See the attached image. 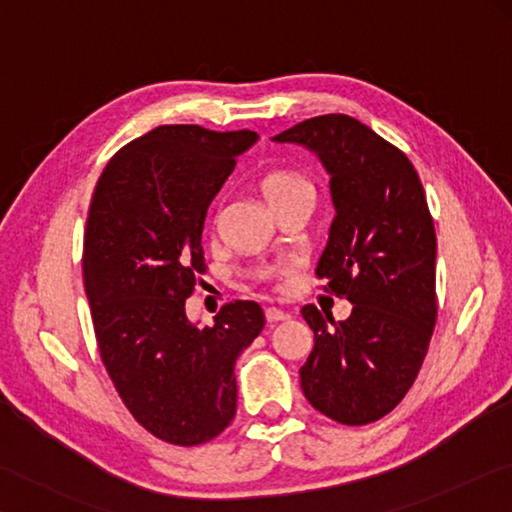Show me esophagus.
Here are the masks:
<instances>
[{"label":"esophagus","instance_id":"34e87169","mask_svg":"<svg viewBox=\"0 0 512 512\" xmlns=\"http://www.w3.org/2000/svg\"><path fill=\"white\" fill-rule=\"evenodd\" d=\"M265 317H267V321H270V324H279V321L290 319L288 312H283L281 308H267L265 310Z\"/></svg>","mask_w":512,"mask_h":512}]
</instances>
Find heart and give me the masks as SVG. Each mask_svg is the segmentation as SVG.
<instances>
[{
  "instance_id": "1",
  "label": "heart",
  "mask_w": 512,
  "mask_h": 512,
  "mask_svg": "<svg viewBox=\"0 0 512 512\" xmlns=\"http://www.w3.org/2000/svg\"><path fill=\"white\" fill-rule=\"evenodd\" d=\"M310 184L306 182V177H301L299 173L288 168H274L270 173H265L261 179V193L270 204L283 200L297 191H306Z\"/></svg>"
}]
</instances>
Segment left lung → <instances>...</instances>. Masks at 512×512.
Wrapping results in <instances>:
<instances>
[{"label":"left lung","mask_w":512,"mask_h":512,"mask_svg":"<svg viewBox=\"0 0 512 512\" xmlns=\"http://www.w3.org/2000/svg\"><path fill=\"white\" fill-rule=\"evenodd\" d=\"M272 141L306 146L328 170L337 215L317 276L353 303L344 321L301 308L315 333L303 396L342 425L375 423L407 396L436 326V231L423 184L405 152L346 114L301 121Z\"/></svg>","instance_id":"1"}]
</instances>
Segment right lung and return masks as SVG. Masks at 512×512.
Returning <instances> with one entry per match:
<instances>
[{"instance_id": "1", "label": "right lung", "mask_w": 512, "mask_h": 512, "mask_svg": "<svg viewBox=\"0 0 512 512\" xmlns=\"http://www.w3.org/2000/svg\"><path fill=\"white\" fill-rule=\"evenodd\" d=\"M256 132L159 125L107 161L94 186L83 279L105 371L134 420L161 441H211L236 416L238 355L261 335L256 301L186 317L206 272V209Z\"/></svg>"}]
</instances>
